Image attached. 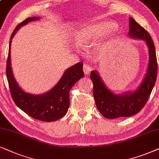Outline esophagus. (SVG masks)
I'll return each mask as SVG.
<instances>
[{"label": "esophagus", "instance_id": "1", "mask_svg": "<svg viewBox=\"0 0 159 159\" xmlns=\"http://www.w3.org/2000/svg\"><path fill=\"white\" fill-rule=\"evenodd\" d=\"M92 71V67L88 65H84V72L86 75H89Z\"/></svg>", "mask_w": 159, "mask_h": 159}]
</instances>
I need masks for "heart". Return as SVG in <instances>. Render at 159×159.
<instances>
[{"mask_svg":"<svg viewBox=\"0 0 159 159\" xmlns=\"http://www.w3.org/2000/svg\"><path fill=\"white\" fill-rule=\"evenodd\" d=\"M117 25L109 20L95 22L82 27L76 32L75 40L80 46H87L106 36L116 28Z\"/></svg>","mask_w":159,"mask_h":159,"instance_id":"heart-1","label":"heart"}]
</instances>
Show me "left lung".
I'll return each instance as SVG.
<instances>
[{"label": "left lung", "instance_id": "obj_1", "mask_svg": "<svg viewBox=\"0 0 159 159\" xmlns=\"http://www.w3.org/2000/svg\"><path fill=\"white\" fill-rule=\"evenodd\" d=\"M128 35L130 39L145 41L148 48L149 61L147 72L136 89L123 94L112 92L105 85L98 72H91L96 106L99 113L106 118L129 117L139 113L147 102L156 81L158 64L155 46L150 34L134 19L130 17Z\"/></svg>", "mask_w": 159, "mask_h": 159}]
</instances>
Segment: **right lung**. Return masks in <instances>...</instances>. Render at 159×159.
<instances>
[{
  "mask_svg": "<svg viewBox=\"0 0 159 159\" xmlns=\"http://www.w3.org/2000/svg\"><path fill=\"white\" fill-rule=\"evenodd\" d=\"M37 16L28 17L14 30L9 41L8 55L6 63V77L11 94L16 106L32 118L42 121L52 122L62 118L68 111L70 90L78 80L84 77L83 62L67 68L57 84L52 89L41 94H33L25 92L19 86L14 78L11 64V44L18 30L30 22L39 20Z\"/></svg>",
  "mask_w": 159,
  "mask_h": 159,
  "instance_id": "right-lung-1",
  "label": "right lung"
}]
</instances>
